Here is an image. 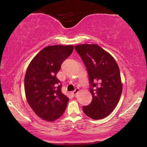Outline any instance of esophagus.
<instances>
[{
  "label": "esophagus",
  "instance_id": "1",
  "mask_svg": "<svg viewBox=\"0 0 147 147\" xmlns=\"http://www.w3.org/2000/svg\"><path fill=\"white\" fill-rule=\"evenodd\" d=\"M80 91V89L79 88H76L75 89H74V91H73V92H72V93H73V94H74V95H75V94H77V93Z\"/></svg>",
  "mask_w": 147,
  "mask_h": 147
}]
</instances>
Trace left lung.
Masks as SVG:
<instances>
[{
  "mask_svg": "<svg viewBox=\"0 0 147 147\" xmlns=\"http://www.w3.org/2000/svg\"><path fill=\"white\" fill-rule=\"evenodd\" d=\"M88 72L91 104L84 106L87 116L94 120L106 117L119 101L123 91L120 70L113 57L96 44L75 47Z\"/></svg>",
  "mask_w": 147,
  "mask_h": 147,
  "instance_id": "left-lung-1",
  "label": "left lung"
}]
</instances>
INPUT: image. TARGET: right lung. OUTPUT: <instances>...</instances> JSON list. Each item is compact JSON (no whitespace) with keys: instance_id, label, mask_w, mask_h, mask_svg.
Instances as JSON below:
<instances>
[{"instance_id":"obj_1","label":"right lung","mask_w":147,"mask_h":147,"mask_svg":"<svg viewBox=\"0 0 147 147\" xmlns=\"http://www.w3.org/2000/svg\"><path fill=\"white\" fill-rule=\"evenodd\" d=\"M73 49L71 45L45 47L32 59L26 69V100L34 113L45 121H54L65 110L69 98L61 93V85L56 74Z\"/></svg>"}]
</instances>
